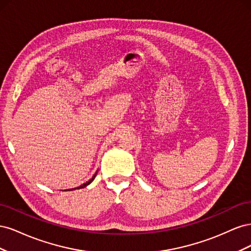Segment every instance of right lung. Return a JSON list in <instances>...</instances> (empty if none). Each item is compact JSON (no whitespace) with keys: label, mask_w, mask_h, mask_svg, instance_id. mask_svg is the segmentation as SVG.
<instances>
[{"label":"right lung","mask_w":251,"mask_h":251,"mask_svg":"<svg viewBox=\"0 0 251 251\" xmlns=\"http://www.w3.org/2000/svg\"><path fill=\"white\" fill-rule=\"evenodd\" d=\"M96 174H97V172L94 174V176L91 178L89 181H87L86 183H83V184H81L80 186H78V187H75V188H70V189H66V191H74V189H79V188H83V187H86V186H88L91 182H92L94 179H95V176H96Z\"/></svg>","instance_id":"1"}]
</instances>
